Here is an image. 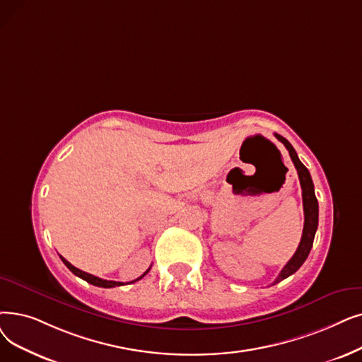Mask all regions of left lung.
Segmentation results:
<instances>
[{"label": "left lung", "mask_w": 362, "mask_h": 362, "mask_svg": "<svg viewBox=\"0 0 362 362\" xmlns=\"http://www.w3.org/2000/svg\"><path fill=\"white\" fill-rule=\"evenodd\" d=\"M275 137L279 140V142L284 145L290 153V158L297 170L298 180H300L302 186V197H303V211H305V226H303V233H302V240L300 244H298L294 256L288 260V263L282 268L279 272L278 278L274 281V284H278L279 281L286 279L287 276L293 275L300 266L305 263L308 259L310 248L313 244V238H315V232L318 229V201L315 197V189H313V182L310 177L309 170L302 164V161L298 160V156L291 146V144L286 137H282L275 133Z\"/></svg>", "instance_id": "8db88e82"}]
</instances>
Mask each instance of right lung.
<instances>
[{
  "label": "right lung",
  "instance_id": "1",
  "mask_svg": "<svg viewBox=\"0 0 362 362\" xmlns=\"http://www.w3.org/2000/svg\"><path fill=\"white\" fill-rule=\"evenodd\" d=\"M60 259H62V262H64V263L68 266V269H69L74 275L80 276L81 279H84V281L90 282V284H93V286H96V287H103V288H112V287L124 286V282H118V281H107V279H102V278H99V276H94V275H91V274H87V272H84V271H81V269L75 268V266H74V264H71L65 257H62V256H60ZM148 272H149V269H148L142 276H139L137 279H134V281H132V282H136V281H139V279H142ZM125 284H129V282H125Z\"/></svg>",
  "mask_w": 362,
  "mask_h": 362
}]
</instances>
